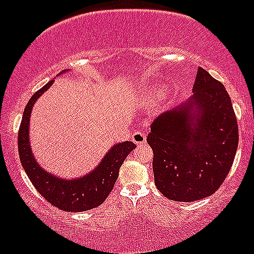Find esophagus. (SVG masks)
Returning a JSON list of instances; mask_svg holds the SVG:
<instances>
[{
  "label": "esophagus",
  "instance_id": "obj_1",
  "mask_svg": "<svg viewBox=\"0 0 254 254\" xmlns=\"http://www.w3.org/2000/svg\"><path fill=\"white\" fill-rule=\"evenodd\" d=\"M132 141H133L137 146H142L143 143H146V132L136 131L132 133Z\"/></svg>",
  "mask_w": 254,
  "mask_h": 254
}]
</instances>
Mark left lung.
<instances>
[{
  "instance_id": "8db88e82",
  "label": "left lung",
  "mask_w": 254,
  "mask_h": 254,
  "mask_svg": "<svg viewBox=\"0 0 254 254\" xmlns=\"http://www.w3.org/2000/svg\"><path fill=\"white\" fill-rule=\"evenodd\" d=\"M238 122L224 85L198 67L193 95L151 123L155 185L167 198L192 202L215 193L232 169Z\"/></svg>"
}]
</instances>
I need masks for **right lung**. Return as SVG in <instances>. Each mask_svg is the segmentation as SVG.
<instances>
[{
    "label": "right lung",
    "instance_id": "obj_1",
    "mask_svg": "<svg viewBox=\"0 0 254 254\" xmlns=\"http://www.w3.org/2000/svg\"><path fill=\"white\" fill-rule=\"evenodd\" d=\"M52 84L53 80L39 89L26 104L17 134L20 161L35 190L51 205L69 212L91 210L102 205L109 196L120 174L121 165L136 145L132 141L116 143L107 155H104L99 165L81 178L62 179L44 170L37 163L31 152L29 142V122L33 105L44 91L48 90Z\"/></svg>",
    "mask_w": 254,
    "mask_h": 254
}]
</instances>
